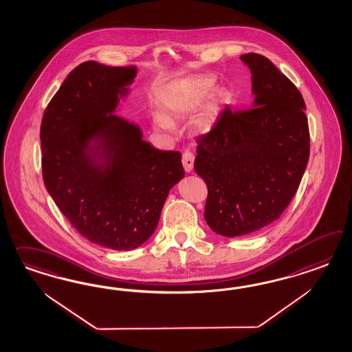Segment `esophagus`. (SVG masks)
Segmentation results:
<instances>
[{
	"instance_id": "1",
	"label": "esophagus",
	"mask_w": 352,
	"mask_h": 352,
	"mask_svg": "<svg viewBox=\"0 0 352 352\" xmlns=\"http://www.w3.org/2000/svg\"><path fill=\"white\" fill-rule=\"evenodd\" d=\"M182 162H183V168L187 173H191L193 169V162H195V156L190 151H186L182 156Z\"/></svg>"
}]
</instances>
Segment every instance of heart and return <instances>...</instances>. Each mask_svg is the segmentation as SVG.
<instances>
[{
    "label": "heart",
    "instance_id": "1",
    "mask_svg": "<svg viewBox=\"0 0 352 352\" xmlns=\"http://www.w3.org/2000/svg\"><path fill=\"white\" fill-rule=\"evenodd\" d=\"M214 80L209 76H188L183 77L166 87L164 91V108L168 118H183L190 116L196 108L213 91ZM232 96L221 90L209 98L206 106L196 121V126L203 133H208L214 128L219 112L223 107L228 106ZM157 124L161 128L170 129L169 120L157 118Z\"/></svg>",
    "mask_w": 352,
    "mask_h": 352
}]
</instances>
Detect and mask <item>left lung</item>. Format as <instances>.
Segmentation results:
<instances>
[{
    "instance_id": "left-lung-1",
    "label": "left lung",
    "mask_w": 352,
    "mask_h": 352,
    "mask_svg": "<svg viewBox=\"0 0 352 352\" xmlns=\"http://www.w3.org/2000/svg\"><path fill=\"white\" fill-rule=\"evenodd\" d=\"M252 72L253 108L226 107L197 138L195 170L208 186L205 221L236 237L275 222L298 190L309 156V121L298 89L261 54L240 56Z\"/></svg>"
}]
</instances>
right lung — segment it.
<instances>
[{
    "instance_id": "1",
    "label": "right lung",
    "mask_w": 352,
    "mask_h": 352,
    "mask_svg": "<svg viewBox=\"0 0 352 352\" xmlns=\"http://www.w3.org/2000/svg\"><path fill=\"white\" fill-rule=\"evenodd\" d=\"M137 67L77 65L41 122L43 178L77 232L113 250H131L155 232L169 191L184 177L182 156L143 139L115 113Z\"/></svg>"
}]
</instances>
